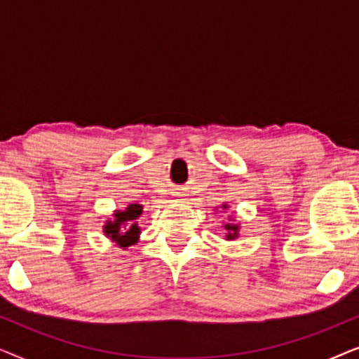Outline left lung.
I'll return each instance as SVG.
<instances>
[{
  "mask_svg": "<svg viewBox=\"0 0 359 359\" xmlns=\"http://www.w3.org/2000/svg\"><path fill=\"white\" fill-rule=\"evenodd\" d=\"M225 229L229 230V235H227V238H235V237H237V230H238L237 225L227 224V225H225Z\"/></svg>",
  "mask_w": 359,
  "mask_h": 359,
  "instance_id": "1",
  "label": "left lung"
}]
</instances>
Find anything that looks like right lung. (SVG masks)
<instances>
[{
  "instance_id": "right-lung-1",
  "label": "right lung",
  "mask_w": 359,
  "mask_h": 359,
  "mask_svg": "<svg viewBox=\"0 0 359 359\" xmlns=\"http://www.w3.org/2000/svg\"><path fill=\"white\" fill-rule=\"evenodd\" d=\"M142 214L140 204H130L124 212L114 214V222H107L104 232L107 237H111L116 243H119L122 248H127L129 245H134L139 238L140 229L137 225V219Z\"/></svg>"
}]
</instances>
